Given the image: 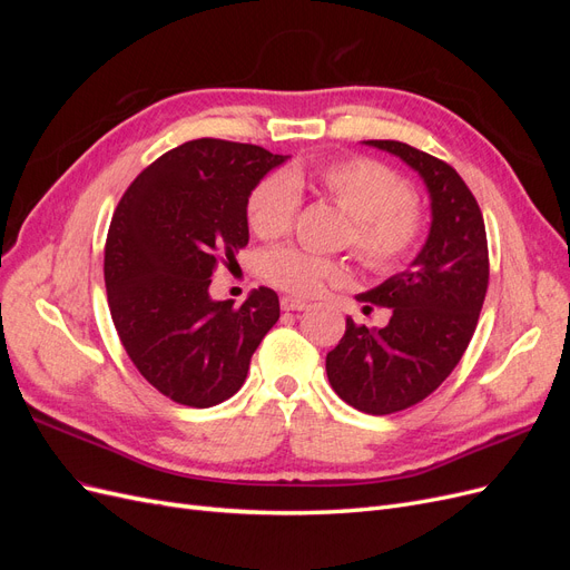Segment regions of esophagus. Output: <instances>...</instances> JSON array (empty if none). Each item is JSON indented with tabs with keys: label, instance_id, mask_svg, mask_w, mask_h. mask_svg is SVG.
Returning <instances> with one entry per match:
<instances>
[{
	"label": "esophagus",
	"instance_id": "obj_1",
	"mask_svg": "<svg viewBox=\"0 0 570 570\" xmlns=\"http://www.w3.org/2000/svg\"><path fill=\"white\" fill-rule=\"evenodd\" d=\"M281 306L285 308V312H304L306 302H304V299H297V297H283V299H281Z\"/></svg>",
	"mask_w": 570,
	"mask_h": 570
}]
</instances>
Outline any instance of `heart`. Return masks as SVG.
Instances as JSON below:
<instances>
[{
    "label": "heart",
    "mask_w": 570,
    "mask_h": 570,
    "mask_svg": "<svg viewBox=\"0 0 570 570\" xmlns=\"http://www.w3.org/2000/svg\"><path fill=\"white\" fill-rule=\"evenodd\" d=\"M321 193L352 218L347 239L361 264L387 273L419 249L425 220L409 183L373 159H340L318 170ZM299 176L273 174L247 199V223L254 235L273 239L289 230L299 209ZM264 275L292 295H316L327 283H340L344 271L333 258L297 247H275L264 256Z\"/></svg>",
    "instance_id": "b5f03b06"
}]
</instances>
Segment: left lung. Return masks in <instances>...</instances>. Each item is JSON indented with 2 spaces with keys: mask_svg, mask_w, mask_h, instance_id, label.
I'll use <instances>...</instances> for the list:
<instances>
[{
  "mask_svg": "<svg viewBox=\"0 0 570 570\" xmlns=\"http://www.w3.org/2000/svg\"><path fill=\"white\" fill-rule=\"evenodd\" d=\"M364 145L400 157L430 197V230L416 258L356 295L392 308L390 323L366 327L347 318L344 337L325 356L327 381L340 400L385 416L425 400L461 361L485 302L490 258L480 206L450 164L394 140Z\"/></svg>",
  "mask_w": 570,
  "mask_h": 570,
  "instance_id": "8db88e82",
  "label": "left lung"
}]
</instances>
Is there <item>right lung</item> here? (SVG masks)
Wrapping results in <instances>:
<instances>
[{
    "instance_id": "right-lung-1",
    "label": "right lung",
    "mask_w": 570,
    "mask_h": 570,
    "mask_svg": "<svg viewBox=\"0 0 570 570\" xmlns=\"http://www.w3.org/2000/svg\"><path fill=\"white\" fill-rule=\"evenodd\" d=\"M287 159L202 137L147 166L116 206L105 247L111 318L135 368L168 400L226 402L281 318L271 287L233 308L212 299L209 285L223 258L249 243L252 189Z\"/></svg>"
}]
</instances>
